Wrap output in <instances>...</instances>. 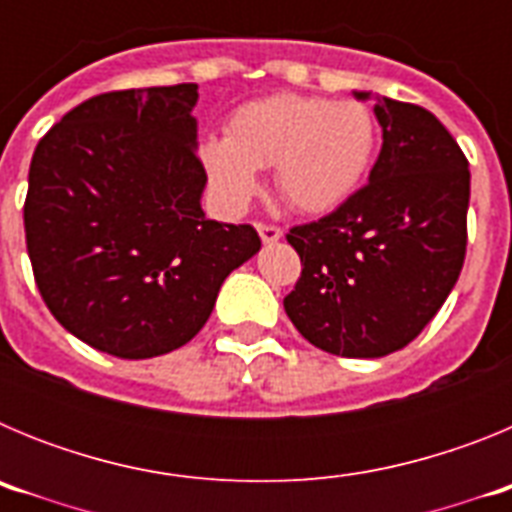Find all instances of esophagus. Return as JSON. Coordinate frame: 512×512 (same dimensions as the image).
<instances>
[{"label":"esophagus","instance_id":"esophagus-1","mask_svg":"<svg viewBox=\"0 0 512 512\" xmlns=\"http://www.w3.org/2000/svg\"><path fill=\"white\" fill-rule=\"evenodd\" d=\"M256 230H259L261 241L264 243H277L279 238H282V228H277V225L271 223H256Z\"/></svg>","mask_w":512,"mask_h":512}]
</instances>
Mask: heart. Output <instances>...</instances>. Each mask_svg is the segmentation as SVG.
I'll use <instances>...</instances> for the list:
<instances>
[{
    "instance_id": "obj_1",
    "label": "heart",
    "mask_w": 512,
    "mask_h": 512,
    "mask_svg": "<svg viewBox=\"0 0 512 512\" xmlns=\"http://www.w3.org/2000/svg\"><path fill=\"white\" fill-rule=\"evenodd\" d=\"M374 146L377 125L361 102L274 94L238 107L225 138L202 143L200 161L228 212L246 210L259 192L256 171L274 166V187L284 200L323 215L359 189Z\"/></svg>"
}]
</instances>
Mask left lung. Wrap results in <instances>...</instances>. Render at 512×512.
Here are the masks:
<instances>
[{
	"mask_svg": "<svg viewBox=\"0 0 512 512\" xmlns=\"http://www.w3.org/2000/svg\"><path fill=\"white\" fill-rule=\"evenodd\" d=\"M374 115L382 151L369 184L287 233L302 274L284 310L312 346L348 359L408 346L441 310L467 253L469 161L459 143L418 104L377 97Z\"/></svg>",
	"mask_w": 512,
	"mask_h": 512,
	"instance_id": "8db88e82",
	"label": "left lung"
}]
</instances>
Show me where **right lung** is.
I'll list each match as a JSON object with an SVG mask.
<instances>
[{"instance_id":"add662e5","label":"right lung","mask_w":512,"mask_h":512,"mask_svg":"<svg viewBox=\"0 0 512 512\" xmlns=\"http://www.w3.org/2000/svg\"><path fill=\"white\" fill-rule=\"evenodd\" d=\"M197 84L107 92L40 138L25 241L53 318L104 354L151 359L192 341L230 271L259 253L251 225L207 220Z\"/></svg>"}]
</instances>
